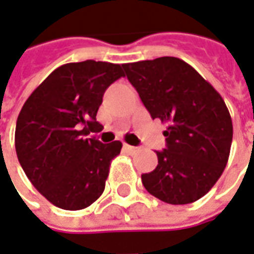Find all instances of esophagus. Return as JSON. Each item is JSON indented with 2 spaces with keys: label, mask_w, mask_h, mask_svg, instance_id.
I'll return each mask as SVG.
<instances>
[{
  "label": "esophagus",
  "mask_w": 254,
  "mask_h": 254,
  "mask_svg": "<svg viewBox=\"0 0 254 254\" xmlns=\"http://www.w3.org/2000/svg\"><path fill=\"white\" fill-rule=\"evenodd\" d=\"M124 149H125V151L129 153L130 156H133V154H136V153L139 151L137 147H134V146H129V144H125V146H124Z\"/></svg>",
  "instance_id": "34e87169"
}]
</instances>
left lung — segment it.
<instances>
[{
  "label": "left lung",
  "instance_id": "obj_1",
  "mask_svg": "<svg viewBox=\"0 0 254 254\" xmlns=\"http://www.w3.org/2000/svg\"><path fill=\"white\" fill-rule=\"evenodd\" d=\"M127 80L153 120L167 122V147L156 170L141 175L146 190L170 204L203 197L228 163L232 120L220 93L175 57L124 64Z\"/></svg>",
  "mask_w": 254,
  "mask_h": 254
}]
</instances>
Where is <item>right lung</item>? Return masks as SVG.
<instances>
[{
    "label": "right lung",
    "instance_id": "1",
    "mask_svg": "<svg viewBox=\"0 0 254 254\" xmlns=\"http://www.w3.org/2000/svg\"><path fill=\"white\" fill-rule=\"evenodd\" d=\"M125 76L120 64L87 60L53 70L26 100L15 129L16 156L32 185L64 210H82L103 194L120 140L87 137L107 87Z\"/></svg>",
    "mask_w": 254,
    "mask_h": 254
}]
</instances>
